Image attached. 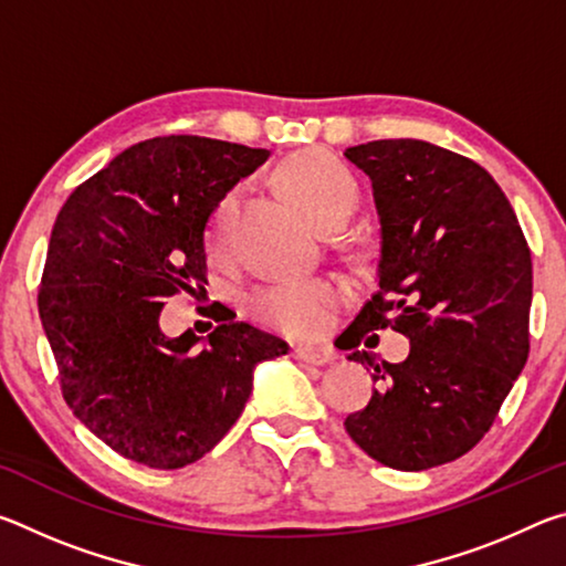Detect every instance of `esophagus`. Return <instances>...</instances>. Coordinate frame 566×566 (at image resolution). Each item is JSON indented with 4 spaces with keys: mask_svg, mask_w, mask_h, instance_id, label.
Returning a JSON list of instances; mask_svg holds the SVG:
<instances>
[{
    "mask_svg": "<svg viewBox=\"0 0 566 566\" xmlns=\"http://www.w3.org/2000/svg\"><path fill=\"white\" fill-rule=\"evenodd\" d=\"M292 354L300 361L317 364V367H324V364H329L334 359L332 349H327V347H302V344H300V347L292 349Z\"/></svg>",
    "mask_w": 566,
    "mask_h": 566,
    "instance_id": "1",
    "label": "esophagus"
}]
</instances>
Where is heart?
Here are the masks:
<instances>
[{"label": "heart", "mask_w": 566, "mask_h": 566, "mask_svg": "<svg viewBox=\"0 0 566 566\" xmlns=\"http://www.w3.org/2000/svg\"><path fill=\"white\" fill-rule=\"evenodd\" d=\"M282 185L314 219L322 232L334 224H344L357 209V181L327 151L312 149L292 157L282 167ZM242 191L234 189L219 202L207 227V247L212 254H222L229 247L232 227L239 212ZM344 290L329 280L276 282L249 296V310L256 319L292 337H310L327 327Z\"/></svg>", "instance_id": "b5f03b06"}]
</instances>
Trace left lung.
<instances>
[{
	"label": "left lung",
	"instance_id": "1",
	"mask_svg": "<svg viewBox=\"0 0 566 566\" xmlns=\"http://www.w3.org/2000/svg\"><path fill=\"white\" fill-rule=\"evenodd\" d=\"M344 157L369 177L379 217L377 294L344 349L387 326L410 339L399 365L349 354L375 369L377 389L344 427L379 464L424 472L490 432L522 375L532 254L510 199L476 161L421 139L367 142Z\"/></svg>",
	"mask_w": 566,
	"mask_h": 566
}]
</instances>
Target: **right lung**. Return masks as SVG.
Here are the masks:
<instances>
[{"label": "right lung", "mask_w": 566, "mask_h": 566, "mask_svg": "<svg viewBox=\"0 0 566 566\" xmlns=\"http://www.w3.org/2000/svg\"><path fill=\"white\" fill-rule=\"evenodd\" d=\"M270 149L191 134L132 145L56 214L40 317L74 417L114 452L179 469L219 444L252 395L254 367L286 342L232 322L167 337L165 302L207 284L209 217Z\"/></svg>", "instance_id": "add662e5"}]
</instances>
